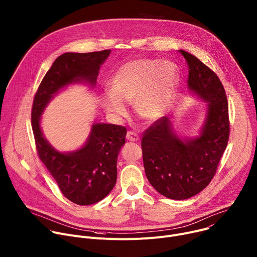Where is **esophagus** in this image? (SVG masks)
Masks as SVG:
<instances>
[{
	"instance_id": "obj_1",
	"label": "esophagus",
	"mask_w": 257,
	"mask_h": 257,
	"mask_svg": "<svg viewBox=\"0 0 257 257\" xmlns=\"http://www.w3.org/2000/svg\"><path fill=\"white\" fill-rule=\"evenodd\" d=\"M126 138H127V140L132 141V142H135V141H138V140H139V136H138L136 133L132 132V131H128V132H127Z\"/></svg>"
}]
</instances>
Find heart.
<instances>
[{
  "label": "heart",
  "instance_id": "heart-1",
  "mask_svg": "<svg viewBox=\"0 0 257 257\" xmlns=\"http://www.w3.org/2000/svg\"><path fill=\"white\" fill-rule=\"evenodd\" d=\"M177 67L169 61L136 59L119 67L109 80V91L101 103L114 119L126 116L125 104H133L135 114L146 123L161 119L169 109L177 87Z\"/></svg>",
  "mask_w": 257,
  "mask_h": 257
}]
</instances>
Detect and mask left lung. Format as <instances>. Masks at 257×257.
<instances>
[{"label":"left lung","mask_w":257,"mask_h":257,"mask_svg":"<svg viewBox=\"0 0 257 257\" xmlns=\"http://www.w3.org/2000/svg\"><path fill=\"white\" fill-rule=\"evenodd\" d=\"M180 53L189 69L188 88L207 102L200 135L182 140L170 119L163 117L145 130L141 140L148 180L159 193L175 200L190 198L209 184L230 135L229 106L221 80L195 56Z\"/></svg>","instance_id":"left-lung-1"}]
</instances>
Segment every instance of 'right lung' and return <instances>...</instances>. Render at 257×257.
<instances>
[{
  "label": "right lung",
  "instance_id": "right-lung-1",
  "mask_svg": "<svg viewBox=\"0 0 257 257\" xmlns=\"http://www.w3.org/2000/svg\"><path fill=\"white\" fill-rule=\"evenodd\" d=\"M109 54L111 50L61 55L47 72L32 104L31 125L38 155L64 196L79 205L96 203L114 188L117 159L127 130L114 124H93L81 149L60 153L44 136L41 116L50 100L67 85L86 82L94 86L100 65Z\"/></svg>",
  "mask_w": 257,
  "mask_h": 257
}]
</instances>
